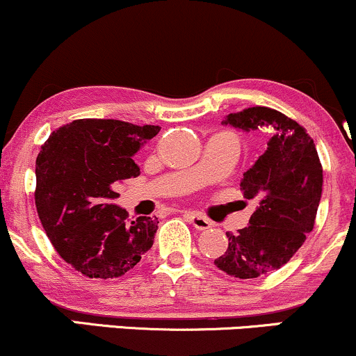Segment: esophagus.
Returning <instances> with one entry per match:
<instances>
[{"instance_id": "obj_1", "label": "esophagus", "mask_w": 356, "mask_h": 356, "mask_svg": "<svg viewBox=\"0 0 356 356\" xmlns=\"http://www.w3.org/2000/svg\"><path fill=\"white\" fill-rule=\"evenodd\" d=\"M186 218L189 219V222L192 224V226L199 231L209 229V227L212 226L211 220L207 218H204V216L199 214V212H186Z\"/></svg>"}]
</instances>
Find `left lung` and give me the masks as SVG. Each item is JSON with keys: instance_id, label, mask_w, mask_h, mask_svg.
<instances>
[{"instance_id": "obj_1", "label": "left lung", "mask_w": 356, "mask_h": 356, "mask_svg": "<svg viewBox=\"0 0 356 356\" xmlns=\"http://www.w3.org/2000/svg\"><path fill=\"white\" fill-rule=\"evenodd\" d=\"M222 124L269 137L264 154L241 179V191L246 199H254L256 211L238 234L226 232V252L214 259L220 271L251 280L284 266L313 231L323 167L313 138L277 110L249 107L229 113Z\"/></svg>"}]
</instances>
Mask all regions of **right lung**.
Instances as JSON below:
<instances>
[{
	"label": "right lung",
	"mask_w": 356,
	"mask_h": 356,
	"mask_svg": "<svg viewBox=\"0 0 356 356\" xmlns=\"http://www.w3.org/2000/svg\"><path fill=\"white\" fill-rule=\"evenodd\" d=\"M159 125L80 118L51 132L36 157L35 204L56 252L88 277L124 276L152 248L157 218L129 220L115 187L137 177L134 155Z\"/></svg>",
	"instance_id": "add662e5"
}]
</instances>
